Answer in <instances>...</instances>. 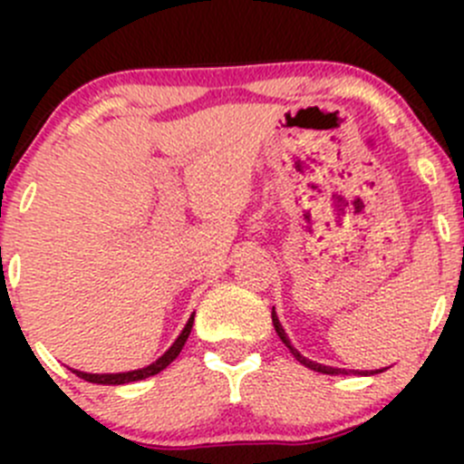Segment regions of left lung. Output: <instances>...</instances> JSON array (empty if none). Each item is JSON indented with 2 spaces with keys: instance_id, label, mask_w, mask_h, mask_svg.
<instances>
[{
  "instance_id": "left-lung-1",
  "label": "left lung",
  "mask_w": 464,
  "mask_h": 464,
  "mask_svg": "<svg viewBox=\"0 0 464 464\" xmlns=\"http://www.w3.org/2000/svg\"><path fill=\"white\" fill-rule=\"evenodd\" d=\"M271 321H274V327H276V332H278V336L280 339H283V343L287 345L289 350H292V354L294 357H296V362H301L303 366L305 368H310V371H316V372H325V375H339V372H343L341 371V368H330V366H321V363H316V362H310V359H305L303 357L301 353H298L296 348H294L292 343H289V339H287V334H285V330H283V325H280V321H278V316H276V312L271 310ZM357 372V371H354ZM375 372H382V371H372V372H368V371H363V375H375Z\"/></svg>"
}]
</instances>
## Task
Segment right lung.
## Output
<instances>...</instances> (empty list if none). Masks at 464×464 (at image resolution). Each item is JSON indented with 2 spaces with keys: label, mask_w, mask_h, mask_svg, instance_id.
<instances>
[{
  "label": "right lung",
  "mask_w": 464,
  "mask_h": 464,
  "mask_svg": "<svg viewBox=\"0 0 464 464\" xmlns=\"http://www.w3.org/2000/svg\"><path fill=\"white\" fill-rule=\"evenodd\" d=\"M193 321L195 316H190V321L186 323V327L181 330V334L177 336L175 343L170 345V350H168L166 354H163L161 359H157L154 363H150L148 368H141V371H132V372H119V375H89V372H81V371H73L78 377L85 379V382H92V383H105V386H119V383H130V382H141V379H148L152 375H157V372H161L163 368L170 366L172 362H175L177 357H179L181 348H184L186 339H188L190 330H193Z\"/></svg>",
  "instance_id": "add662e5"
}]
</instances>
